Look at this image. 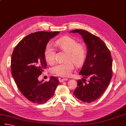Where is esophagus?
I'll return each mask as SVG.
<instances>
[{"label":"esophagus","mask_w":126,"mask_h":126,"mask_svg":"<svg viewBox=\"0 0 126 126\" xmlns=\"http://www.w3.org/2000/svg\"><path fill=\"white\" fill-rule=\"evenodd\" d=\"M68 80V79L67 78H63L62 77H59V80L60 83H62V82L64 81H67Z\"/></svg>","instance_id":"34e87169"}]
</instances>
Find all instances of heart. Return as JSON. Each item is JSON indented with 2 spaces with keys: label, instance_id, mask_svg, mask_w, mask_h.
<instances>
[{
  "label": "heart",
  "instance_id": "heart-1",
  "mask_svg": "<svg viewBox=\"0 0 126 126\" xmlns=\"http://www.w3.org/2000/svg\"><path fill=\"white\" fill-rule=\"evenodd\" d=\"M56 45L62 51L67 52L65 60L67 62L53 66L51 70V73L62 77H68L74 69V63L79 67L85 62L87 57L86 47L83 43H77L76 40L69 36L59 38L56 40ZM44 55L46 61L49 64L55 62L56 52L51 45H47L46 47Z\"/></svg>",
  "mask_w": 126,
  "mask_h": 126
}]
</instances>
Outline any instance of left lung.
I'll list each match as a JSON object with an SVG mask.
<instances>
[{"label": "left lung", "mask_w": 126, "mask_h": 126, "mask_svg": "<svg viewBox=\"0 0 126 126\" xmlns=\"http://www.w3.org/2000/svg\"><path fill=\"white\" fill-rule=\"evenodd\" d=\"M70 32L81 35L88 49L85 63L79 73L84 78L77 81L78 85L73 94L82 101L92 102L101 97L112 77L111 52L104 41L88 31L76 29ZM86 79H88V82Z\"/></svg>", "instance_id": "obj_1"}]
</instances>
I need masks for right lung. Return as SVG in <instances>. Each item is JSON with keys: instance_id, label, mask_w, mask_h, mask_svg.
Segmentation results:
<instances>
[{"instance_id": "obj_1", "label": "right lung", "mask_w": 126, "mask_h": 126, "mask_svg": "<svg viewBox=\"0 0 126 126\" xmlns=\"http://www.w3.org/2000/svg\"><path fill=\"white\" fill-rule=\"evenodd\" d=\"M59 32L38 31L32 33L18 43L11 61V74L18 89L27 100L43 104L53 96L59 84L58 78L52 76L42 83L38 77L46 68L44 52L48 42Z\"/></svg>"}]
</instances>
